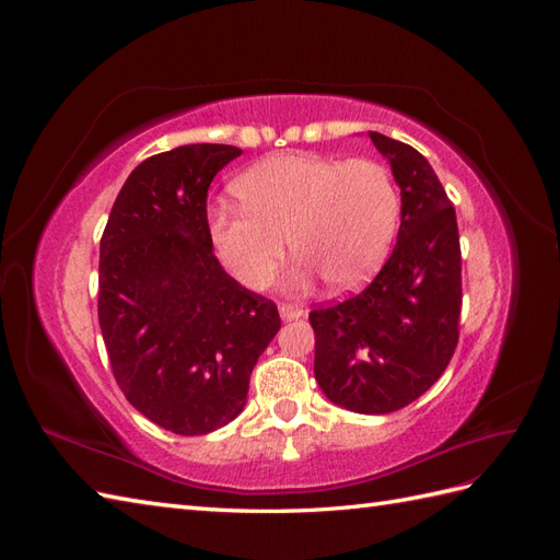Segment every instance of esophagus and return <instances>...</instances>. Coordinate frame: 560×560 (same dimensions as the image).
<instances>
[{
  "mask_svg": "<svg viewBox=\"0 0 560 560\" xmlns=\"http://www.w3.org/2000/svg\"><path fill=\"white\" fill-rule=\"evenodd\" d=\"M301 315H303V308L292 306V303H282V306H280V317H282L284 322L296 319V317H301Z\"/></svg>",
  "mask_w": 560,
  "mask_h": 560,
  "instance_id": "1",
  "label": "esophagus"
}]
</instances>
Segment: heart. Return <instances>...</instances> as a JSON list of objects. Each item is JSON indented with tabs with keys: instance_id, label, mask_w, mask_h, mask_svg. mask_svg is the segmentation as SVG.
<instances>
[{
	"instance_id": "b5f03b06",
	"label": "heart",
	"mask_w": 560,
	"mask_h": 560,
	"mask_svg": "<svg viewBox=\"0 0 560 560\" xmlns=\"http://www.w3.org/2000/svg\"><path fill=\"white\" fill-rule=\"evenodd\" d=\"M243 208L214 206L208 235L217 259L249 292L273 282L284 238L296 259L290 284L319 276L336 292L360 287L381 266L399 222L393 175L371 159L284 154L235 179Z\"/></svg>"
}]
</instances>
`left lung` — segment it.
<instances>
[{"label": "left lung", "instance_id": "left-lung-1", "mask_svg": "<svg viewBox=\"0 0 560 560\" xmlns=\"http://www.w3.org/2000/svg\"><path fill=\"white\" fill-rule=\"evenodd\" d=\"M401 189L397 245L366 290L311 313L315 378L336 406L393 413L444 374L463 306L460 235L453 202L428 159L369 132Z\"/></svg>", "mask_w": 560, "mask_h": 560}]
</instances>
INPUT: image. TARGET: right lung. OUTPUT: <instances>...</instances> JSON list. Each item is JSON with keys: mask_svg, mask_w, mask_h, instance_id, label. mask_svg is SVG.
<instances>
[{"mask_svg": "<svg viewBox=\"0 0 560 560\" xmlns=\"http://www.w3.org/2000/svg\"><path fill=\"white\" fill-rule=\"evenodd\" d=\"M243 151L184 144L142 161L100 241L97 317L126 399L163 430L208 434L245 409L249 374L280 329L273 301L212 254L208 189Z\"/></svg>", "mask_w": 560, "mask_h": 560, "instance_id": "right-lung-1", "label": "right lung"}]
</instances>
